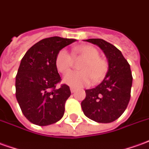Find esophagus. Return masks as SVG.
<instances>
[{"mask_svg": "<svg viewBox=\"0 0 149 149\" xmlns=\"http://www.w3.org/2000/svg\"><path fill=\"white\" fill-rule=\"evenodd\" d=\"M70 90H71L72 93H74L76 90H77V89L75 88V87H70Z\"/></svg>", "mask_w": 149, "mask_h": 149, "instance_id": "1", "label": "esophagus"}]
</instances>
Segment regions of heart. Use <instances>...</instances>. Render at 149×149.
Listing matches in <instances>:
<instances>
[{
	"label": "heart",
	"mask_w": 149,
	"mask_h": 149,
	"mask_svg": "<svg viewBox=\"0 0 149 149\" xmlns=\"http://www.w3.org/2000/svg\"><path fill=\"white\" fill-rule=\"evenodd\" d=\"M75 58H82L85 61L81 64V71L70 72L64 76L65 84L74 87L89 85L91 81H101L108 71V63L100 57V53L96 47L90 45L77 46L72 49V54L66 49H61L57 53L55 64L58 72L65 74L73 66Z\"/></svg>",
	"instance_id": "heart-1"
}]
</instances>
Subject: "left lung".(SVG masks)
Returning <instances> with one entry per match:
<instances>
[{
	"label": "left lung",
	"instance_id": "obj_1",
	"mask_svg": "<svg viewBox=\"0 0 149 149\" xmlns=\"http://www.w3.org/2000/svg\"><path fill=\"white\" fill-rule=\"evenodd\" d=\"M85 41L96 44L103 51L109 67L101 84L85 90L82 111L85 116L97 123L114 122L125 111L130 101L132 85L130 65L121 52L110 42L101 38Z\"/></svg>",
	"mask_w": 149,
	"mask_h": 149
}]
</instances>
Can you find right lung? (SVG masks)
<instances>
[{
    "instance_id": "1",
    "label": "right lung",
    "mask_w": 149,
    "mask_h": 149,
    "mask_svg": "<svg viewBox=\"0 0 149 149\" xmlns=\"http://www.w3.org/2000/svg\"><path fill=\"white\" fill-rule=\"evenodd\" d=\"M76 41L54 36L43 38L28 50L21 60L16 75V98L24 116L38 126L53 124L61 119L64 105L71 95L61 81L55 64L59 51Z\"/></svg>"
}]
</instances>
